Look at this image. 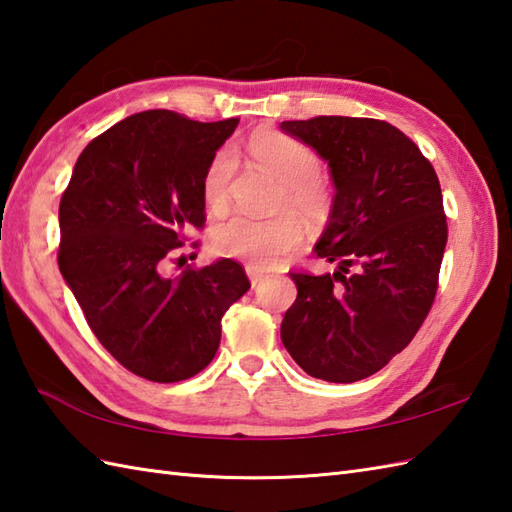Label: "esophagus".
Here are the masks:
<instances>
[{"label": "esophagus", "mask_w": 512, "mask_h": 512, "mask_svg": "<svg viewBox=\"0 0 512 512\" xmlns=\"http://www.w3.org/2000/svg\"><path fill=\"white\" fill-rule=\"evenodd\" d=\"M246 273H248V279H250V286H253V288L262 284V281L266 279V273H264V270L253 268V266H246Z\"/></svg>", "instance_id": "1"}]
</instances>
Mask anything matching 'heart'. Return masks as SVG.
<instances>
[{"label":"heart","mask_w":512,"mask_h":512,"mask_svg":"<svg viewBox=\"0 0 512 512\" xmlns=\"http://www.w3.org/2000/svg\"><path fill=\"white\" fill-rule=\"evenodd\" d=\"M248 154L284 180L277 209H295L308 220H323L332 209V195L319 180L321 160L301 140L259 132L248 140ZM235 158L231 149H220L202 176V198L213 213H222L231 198ZM303 239V224L295 213H279L268 220L235 215L215 226L213 244L222 255L239 257L253 268H273Z\"/></svg>","instance_id":"obj_1"}]
</instances>
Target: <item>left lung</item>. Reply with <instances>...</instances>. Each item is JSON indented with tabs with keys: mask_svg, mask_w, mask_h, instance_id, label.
<instances>
[{
	"mask_svg": "<svg viewBox=\"0 0 512 512\" xmlns=\"http://www.w3.org/2000/svg\"><path fill=\"white\" fill-rule=\"evenodd\" d=\"M328 160L336 187L314 253L336 273L292 270L297 299L281 341L297 365L328 383L376 374L405 350L438 292L449 228L440 180L418 145L376 118L284 121Z\"/></svg>",
	"mask_w": 512,
	"mask_h": 512,
	"instance_id": "obj_1",
	"label": "left lung"
}]
</instances>
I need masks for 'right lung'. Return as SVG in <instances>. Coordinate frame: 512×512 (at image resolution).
I'll return each instance as SVG.
<instances>
[{
	"instance_id": "add662e5",
	"label": "right lung",
	"mask_w": 512,
	"mask_h": 512,
	"mask_svg": "<svg viewBox=\"0 0 512 512\" xmlns=\"http://www.w3.org/2000/svg\"><path fill=\"white\" fill-rule=\"evenodd\" d=\"M237 123L169 110L127 116L90 140L61 195V275L105 350L154 383L202 372L224 312L250 288L233 259L162 275L191 228H204V169Z\"/></svg>"
}]
</instances>
